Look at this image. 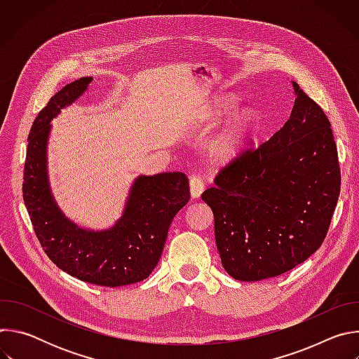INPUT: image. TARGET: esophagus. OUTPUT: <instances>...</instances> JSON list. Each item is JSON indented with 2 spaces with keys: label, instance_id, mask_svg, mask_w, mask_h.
Segmentation results:
<instances>
[{
  "label": "esophagus",
  "instance_id": "esophagus-1",
  "mask_svg": "<svg viewBox=\"0 0 359 359\" xmlns=\"http://www.w3.org/2000/svg\"><path fill=\"white\" fill-rule=\"evenodd\" d=\"M204 190V182L201 177L193 175L190 176V193H191V197L193 198H198L200 194L203 193Z\"/></svg>",
  "mask_w": 359,
  "mask_h": 359
}]
</instances>
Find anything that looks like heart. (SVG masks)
<instances>
[{"mask_svg": "<svg viewBox=\"0 0 359 359\" xmlns=\"http://www.w3.org/2000/svg\"><path fill=\"white\" fill-rule=\"evenodd\" d=\"M236 105L234 97H224L217 102L216 109L210 116V123H217L224 115L230 112V109ZM255 121V115L248 108H241L233 114V116L227 121L223 130L213 139L209 146V155L216 162H227L233 159L240 149L243 147L252 125Z\"/></svg>", "mask_w": 359, "mask_h": 359, "instance_id": "heart-1", "label": "heart"}]
</instances>
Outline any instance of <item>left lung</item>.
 I'll use <instances>...</instances> for the list:
<instances>
[{
    "label": "left lung",
    "mask_w": 359,
    "mask_h": 359,
    "mask_svg": "<svg viewBox=\"0 0 359 359\" xmlns=\"http://www.w3.org/2000/svg\"><path fill=\"white\" fill-rule=\"evenodd\" d=\"M290 119L267 142L244 149L204 190L224 270L238 281L281 276L323 244L341 172L331 123L292 82Z\"/></svg>",
    "instance_id": "1"
}]
</instances>
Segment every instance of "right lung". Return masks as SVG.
<instances>
[{
    "label": "right lung",
    "mask_w": 359,
    "mask_h": 359,
    "mask_svg": "<svg viewBox=\"0 0 359 359\" xmlns=\"http://www.w3.org/2000/svg\"><path fill=\"white\" fill-rule=\"evenodd\" d=\"M92 82L81 78L49 99L28 135L22 197L34 231L57 267L81 281L121 287L143 281L159 263L176 213L190 198L182 172L139 176L122 217L108 230L78 227L58 208L48 184L46 143L53 121Z\"/></svg>",
    "instance_id": "obj_1"
}]
</instances>
